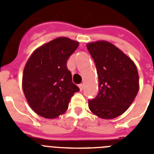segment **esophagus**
I'll return each mask as SVG.
<instances>
[{"label":"esophagus","instance_id":"1","mask_svg":"<svg viewBox=\"0 0 154 154\" xmlns=\"http://www.w3.org/2000/svg\"><path fill=\"white\" fill-rule=\"evenodd\" d=\"M79 88H80V90H81V91H82V90H83V88H84V85H83V84H80V85H79Z\"/></svg>","mask_w":154,"mask_h":154}]
</instances>
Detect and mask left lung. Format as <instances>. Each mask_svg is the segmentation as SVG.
<instances>
[{
  "instance_id": "8db88e82",
  "label": "left lung",
  "mask_w": 154,
  "mask_h": 154,
  "mask_svg": "<svg viewBox=\"0 0 154 154\" xmlns=\"http://www.w3.org/2000/svg\"><path fill=\"white\" fill-rule=\"evenodd\" d=\"M99 80L97 96L88 100L90 111L101 119L116 118L130 107L138 94V73L130 57L106 41L87 45Z\"/></svg>"
}]
</instances>
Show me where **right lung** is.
Listing matches in <instances>:
<instances>
[{"label": "right lung", "mask_w": 154, "mask_h": 154, "mask_svg": "<svg viewBox=\"0 0 154 154\" xmlns=\"http://www.w3.org/2000/svg\"><path fill=\"white\" fill-rule=\"evenodd\" d=\"M78 42L60 37L38 48L24 67L23 90L36 114L54 119L64 113L75 92L80 89L72 81L67 60Z\"/></svg>", "instance_id": "add662e5"}]
</instances>
